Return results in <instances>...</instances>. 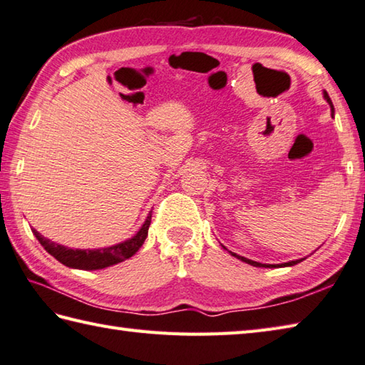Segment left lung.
<instances>
[{
	"label": "left lung",
	"instance_id": "left-lung-1",
	"mask_svg": "<svg viewBox=\"0 0 365 365\" xmlns=\"http://www.w3.org/2000/svg\"><path fill=\"white\" fill-rule=\"evenodd\" d=\"M324 98H326V101L329 102V106L332 107V102H331V99H329V96H328V93L324 91ZM334 110V108H332ZM233 257H236V258H240V259H242L244 263H249V264H252V266H258V267H277V266H294V264H297L299 262H302L304 258H301V259H294V262H288V263H282V264H262V263H257V262H252V259H247V258H244V257H240V255H236V254H232Z\"/></svg>",
	"mask_w": 365,
	"mask_h": 365
}]
</instances>
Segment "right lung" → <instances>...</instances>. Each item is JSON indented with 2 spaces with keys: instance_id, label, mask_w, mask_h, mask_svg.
<instances>
[{
  "instance_id": "1",
  "label": "right lung",
  "mask_w": 365,
  "mask_h": 365,
  "mask_svg": "<svg viewBox=\"0 0 365 365\" xmlns=\"http://www.w3.org/2000/svg\"><path fill=\"white\" fill-rule=\"evenodd\" d=\"M153 217V211L148 215L143 227L138 230V233L130 237V240L124 241L121 244L111 245V247L106 249H96V250H81V249H69L64 245H59L56 242H51L47 237H43L41 233H37L33 228V233L37 237V241L42 244V247L46 249L51 257H55L59 263H63L69 267H76V269H103V267L113 266L116 263H121L124 259L130 258L135 252L143 245L148 228H150Z\"/></svg>"
}]
</instances>
